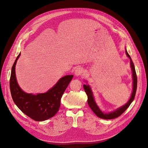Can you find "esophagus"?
Masks as SVG:
<instances>
[{
	"instance_id": "obj_1",
	"label": "esophagus",
	"mask_w": 148,
	"mask_h": 148,
	"mask_svg": "<svg viewBox=\"0 0 148 148\" xmlns=\"http://www.w3.org/2000/svg\"><path fill=\"white\" fill-rule=\"evenodd\" d=\"M82 72H83L82 69L81 67H78V68H76L75 70V75L76 76H79L81 75H82Z\"/></svg>"
}]
</instances>
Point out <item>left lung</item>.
<instances>
[{
  "label": "left lung",
  "instance_id": "1",
  "mask_svg": "<svg viewBox=\"0 0 148 148\" xmlns=\"http://www.w3.org/2000/svg\"><path fill=\"white\" fill-rule=\"evenodd\" d=\"M125 53H126V56H127V57L130 60V66H131V71H132V93H131L130 99L125 104L122 105V107L117 108L116 110L108 112H105L102 111L95 101L93 91H92V90H91V87L88 85V84H84V86H83L84 89V90H85L86 93L87 95V97H88V100H87L88 104L89 105L90 108L91 109V110L93 111L94 113L98 117L103 119H115V118L119 117V116H121L123 113V112L129 107L130 104L132 103V102L134 101V99L136 90H137V75H136L134 65V63L131 60V58L129 55L127 51H126V48H125ZM85 82L87 84V81H85Z\"/></svg>",
  "mask_w": 148,
  "mask_h": 148
}]
</instances>
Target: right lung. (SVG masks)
<instances>
[{
	"instance_id": "right-lung-1",
	"label": "right lung",
	"mask_w": 148,
	"mask_h": 148,
	"mask_svg": "<svg viewBox=\"0 0 148 148\" xmlns=\"http://www.w3.org/2000/svg\"><path fill=\"white\" fill-rule=\"evenodd\" d=\"M21 53L14 63L11 69L10 86L14 102L24 114L36 121H44L54 116L58 111L62 95L73 75L61 78L47 91L43 93H27L18 85L16 75V66Z\"/></svg>"
}]
</instances>
